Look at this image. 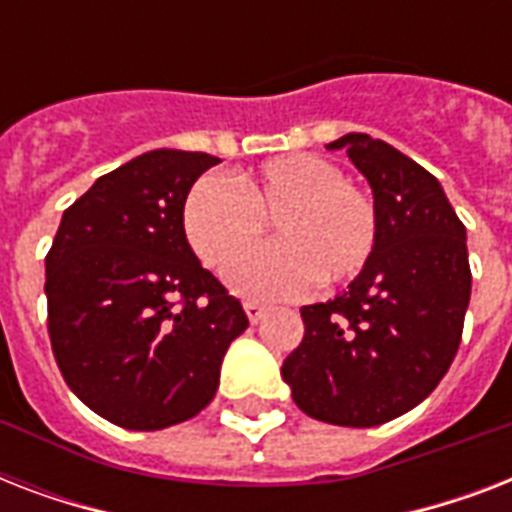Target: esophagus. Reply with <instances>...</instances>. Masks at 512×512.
<instances>
[{"mask_svg":"<svg viewBox=\"0 0 512 512\" xmlns=\"http://www.w3.org/2000/svg\"><path fill=\"white\" fill-rule=\"evenodd\" d=\"M244 311H247V319L252 321V324H257V321L265 316V305H260L257 300H247V303H244Z\"/></svg>","mask_w":512,"mask_h":512,"instance_id":"esophagus-1","label":"esophagus"}]
</instances>
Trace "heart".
<instances>
[{
	"label": "heart",
	"instance_id": "1",
	"mask_svg": "<svg viewBox=\"0 0 512 512\" xmlns=\"http://www.w3.org/2000/svg\"><path fill=\"white\" fill-rule=\"evenodd\" d=\"M271 222L280 239L231 271L236 292L260 300L300 295L313 281L329 287L361 273L377 244V204L342 180L335 164L313 154L276 156L257 172L201 177L183 207L193 252L225 273L262 238Z\"/></svg>",
	"mask_w": 512,
	"mask_h": 512
}]
</instances>
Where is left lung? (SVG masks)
<instances>
[{"instance_id": "left-lung-1", "label": "left lung", "mask_w": 512, "mask_h": 512, "mask_svg": "<svg viewBox=\"0 0 512 512\" xmlns=\"http://www.w3.org/2000/svg\"><path fill=\"white\" fill-rule=\"evenodd\" d=\"M345 148L380 217L369 263L335 300L303 305L305 335L281 366L308 417L374 428L425 401L452 366L470 303L465 225L425 167L364 132Z\"/></svg>"}]
</instances>
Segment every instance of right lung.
Instances as JSON below:
<instances>
[{"label": "right lung", "mask_w": 512, "mask_h": 512, "mask_svg": "<svg viewBox=\"0 0 512 512\" xmlns=\"http://www.w3.org/2000/svg\"><path fill=\"white\" fill-rule=\"evenodd\" d=\"M217 156L159 148L98 177L44 257L47 332L66 385L103 420L162 430L215 398L241 303L201 268L183 207Z\"/></svg>", "instance_id": "add662e5"}]
</instances>
